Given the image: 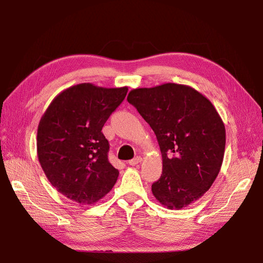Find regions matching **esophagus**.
I'll use <instances>...</instances> for the list:
<instances>
[{
  "instance_id": "1",
  "label": "esophagus",
  "mask_w": 263,
  "mask_h": 263,
  "mask_svg": "<svg viewBox=\"0 0 263 263\" xmlns=\"http://www.w3.org/2000/svg\"><path fill=\"white\" fill-rule=\"evenodd\" d=\"M141 160H142L141 157H136V158L132 159V160H129V161H128V164H130V165H136V164H138L139 162H141Z\"/></svg>"
}]
</instances>
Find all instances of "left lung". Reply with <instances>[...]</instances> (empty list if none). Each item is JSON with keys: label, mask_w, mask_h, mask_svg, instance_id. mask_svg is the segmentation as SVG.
<instances>
[{"label": "left lung", "mask_w": 263, "mask_h": 263, "mask_svg": "<svg viewBox=\"0 0 263 263\" xmlns=\"http://www.w3.org/2000/svg\"><path fill=\"white\" fill-rule=\"evenodd\" d=\"M156 134L162 174L151 185L156 200L181 210L202 197L217 178L226 132L216 108L184 84L164 83L134 89L127 97Z\"/></svg>", "instance_id": "left-lung-1"}]
</instances>
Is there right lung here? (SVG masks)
Here are the masks:
<instances>
[{
  "instance_id": "right-lung-1",
  "label": "right lung",
  "mask_w": 263,
  "mask_h": 263,
  "mask_svg": "<svg viewBox=\"0 0 263 263\" xmlns=\"http://www.w3.org/2000/svg\"><path fill=\"white\" fill-rule=\"evenodd\" d=\"M128 87L81 83L63 90L50 103L37 130V156L51 185L80 204L105 196L117 181L109 145L102 133L124 101Z\"/></svg>"
}]
</instances>
